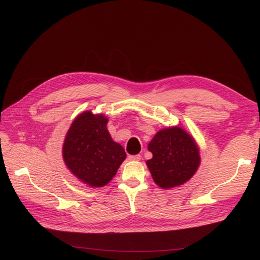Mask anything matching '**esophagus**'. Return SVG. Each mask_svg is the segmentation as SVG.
<instances>
[{
	"mask_svg": "<svg viewBox=\"0 0 260 260\" xmlns=\"http://www.w3.org/2000/svg\"><path fill=\"white\" fill-rule=\"evenodd\" d=\"M129 160H133V161L141 160V155H130L129 156Z\"/></svg>",
	"mask_w": 260,
	"mask_h": 260,
	"instance_id": "1",
	"label": "esophagus"
}]
</instances>
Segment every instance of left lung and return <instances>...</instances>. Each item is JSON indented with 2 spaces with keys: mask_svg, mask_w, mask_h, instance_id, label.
I'll return each mask as SVG.
<instances>
[{
  "mask_svg": "<svg viewBox=\"0 0 260 260\" xmlns=\"http://www.w3.org/2000/svg\"><path fill=\"white\" fill-rule=\"evenodd\" d=\"M153 157L146 160L154 182L168 190L190 180L201 165L196 141L183 128L174 125L159 130L148 143Z\"/></svg>",
  "mask_w": 260,
  "mask_h": 260,
  "instance_id": "1",
  "label": "left lung"
}]
</instances>
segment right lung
<instances>
[{
	"label": "right lung",
	"instance_id": "right-lung-1",
	"mask_svg": "<svg viewBox=\"0 0 260 260\" xmlns=\"http://www.w3.org/2000/svg\"><path fill=\"white\" fill-rule=\"evenodd\" d=\"M108 118L90 111L78 115L66 133L62 159L69 171L91 187L105 186L127 157L107 130Z\"/></svg>",
	"mask_w": 260,
	"mask_h": 260
}]
</instances>
